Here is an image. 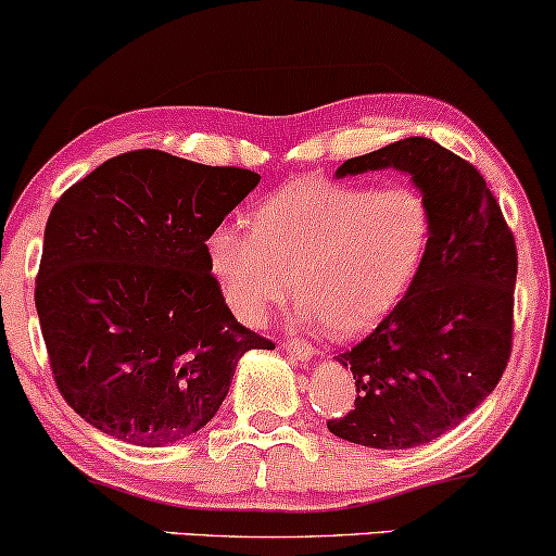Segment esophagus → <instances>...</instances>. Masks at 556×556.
<instances>
[{"mask_svg": "<svg viewBox=\"0 0 556 556\" xmlns=\"http://www.w3.org/2000/svg\"><path fill=\"white\" fill-rule=\"evenodd\" d=\"M285 352L290 354L295 363H311L313 357H316V350H313L307 342H300V339H290V342H285Z\"/></svg>", "mask_w": 556, "mask_h": 556, "instance_id": "1", "label": "esophagus"}]
</instances>
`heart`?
Here are the masks:
<instances>
[{
  "mask_svg": "<svg viewBox=\"0 0 556 556\" xmlns=\"http://www.w3.org/2000/svg\"><path fill=\"white\" fill-rule=\"evenodd\" d=\"M430 238V202L409 184L298 178L256 206L253 227L214 225L204 258L243 324H264L295 277L298 318L352 339L376 329L412 290Z\"/></svg>",
  "mask_w": 556,
  "mask_h": 556,
  "instance_id": "1",
  "label": "heart"
}]
</instances>
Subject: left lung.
I'll list each match as a JSON object with an SVG mask.
<instances>
[{
  "instance_id": "1",
  "label": "left lung",
  "mask_w": 556,
  "mask_h": 556,
  "mask_svg": "<svg viewBox=\"0 0 556 556\" xmlns=\"http://www.w3.org/2000/svg\"><path fill=\"white\" fill-rule=\"evenodd\" d=\"M386 168L406 173L430 202V249L404 300L337 357L357 399L329 430L354 445L404 451L464 422L503 378L518 253L486 180L456 152L406 137L346 160L337 178Z\"/></svg>"
}]
</instances>
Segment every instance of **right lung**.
<instances>
[{"label":"right lung","mask_w":556,"mask_h":556,"mask_svg":"<svg viewBox=\"0 0 556 556\" xmlns=\"http://www.w3.org/2000/svg\"><path fill=\"white\" fill-rule=\"evenodd\" d=\"M261 176L160 150L105 160L62 193L43 232L36 311L53 380L87 425L142 447L199 432L249 350L204 240Z\"/></svg>","instance_id":"1"}]
</instances>
